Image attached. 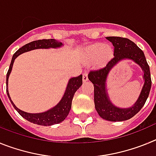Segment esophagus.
<instances>
[{
    "label": "esophagus",
    "mask_w": 156,
    "mask_h": 156,
    "mask_svg": "<svg viewBox=\"0 0 156 156\" xmlns=\"http://www.w3.org/2000/svg\"><path fill=\"white\" fill-rule=\"evenodd\" d=\"M88 80V76H87V73L85 72L83 74V82H87Z\"/></svg>",
    "instance_id": "obj_1"
}]
</instances>
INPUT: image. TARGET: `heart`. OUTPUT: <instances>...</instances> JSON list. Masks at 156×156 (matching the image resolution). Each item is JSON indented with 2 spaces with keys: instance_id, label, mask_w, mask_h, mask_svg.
Masks as SVG:
<instances>
[{
  "instance_id": "b5f03b06",
  "label": "heart",
  "mask_w": 156,
  "mask_h": 156,
  "mask_svg": "<svg viewBox=\"0 0 156 156\" xmlns=\"http://www.w3.org/2000/svg\"><path fill=\"white\" fill-rule=\"evenodd\" d=\"M114 51L111 45L95 43L85 49L83 57L87 62H94L97 66H103L113 57Z\"/></svg>"
}]
</instances>
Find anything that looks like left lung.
<instances>
[{"mask_svg":"<svg viewBox=\"0 0 156 156\" xmlns=\"http://www.w3.org/2000/svg\"><path fill=\"white\" fill-rule=\"evenodd\" d=\"M114 47V58L107 65L99 69L91 70L88 74V79L94 84L95 109L102 119L119 122L129 119L141 109L149 95L151 87V73L148 62L142 50L136 44L127 38L119 37H107ZM130 59L141 66L144 72L145 83L136 102L129 108L121 109L111 102L106 89V80L110 70L121 60Z\"/></svg>","mask_w":156,"mask_h":156,"instance_id":"8db88e82","label":"left lung"}]
</instances>
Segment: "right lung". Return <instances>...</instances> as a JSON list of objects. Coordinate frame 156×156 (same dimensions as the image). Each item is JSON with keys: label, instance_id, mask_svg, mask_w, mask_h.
Wrapping results in <instances>:
<instances>
[{"label": "right lung", "instance_id": "obj_1", "mask_svg": "<svg viewBox=\"0 0 156 156\" xmlns=\"http://www.w3.org/2000/svg\"><path fill=\"white\" fill-rule=\"evenodd\" d=\"M62 46V43L58 42V41L54 39L38 40V41H32V42L27 44L26 45L20 48L12 56V62H11L10 66H9V69H8L6 76L7 94H8V98L10 100L11 103L12 104L15 109L24 119L33 122V123H35V124L41 125V126H51V125L54 124H58L59 122L65 120V119L69 115L70 109H71L72 101H73V98L74 94L79 89L80 87L82 85L83 76L80 75L79 76L71 78L69 80L67 87H66V91H65V94L63 95L62 98L61 99V101L55 107L48 110V111L41 112V113H28V112L22 111V110L18 108L15 105V104L13 103L12 99H11L9 93H8V77H9L11 72H12L14 61H15V59L19 55H21V54L24 53V52L35 50V49H40V48H45V49H48V48H60Z\"/></svg>", "mask_w": 156, "mask_h": 156}]
</instances>
